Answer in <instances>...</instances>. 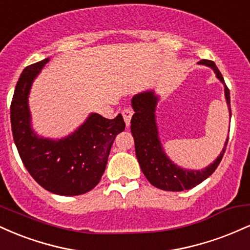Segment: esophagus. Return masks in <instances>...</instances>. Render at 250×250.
Wrapping results in <instances>:
<instances>
[{
    "mask_svg": "<svg viewBox=\"0 0 250 250\" xmlns=\"http://www.w3.org/2000/svg\"><path fill=\"white\" fill-rule=\"evenodd\" d=\"M122 116H123V120H125V123L127 127L130 125V120H131V116H133V110L131 109H123L122 110Z\"/></svg>",
    "mask_w": 250,
    "mask_h": 250,
    "instance_id": "1",
    "label": "esophagus"
}]
</instances>
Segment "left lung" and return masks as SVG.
Segmentation results:
<instances>
[{"label":"left lung","mask_w":250,"mask_h":250,"mask_svg":"<svg viewBox=\"0 0 250 250\" xmlns=\"http://www.w3.org/2000/svg\"><path fill=\"white\" fill-rule=\"evenodd\" d=\"M197 64L207 65L213 69L217 80L223 84L227 107L229 110V116H231L230 94L216 64L208 60H201ZM159 101L160 95L156 94L155 89L141 91L131 99V107L135 114L131 117L130 130L134 136L137 161L142 173L154 187L167 191L188 190L200 185L214 173L226 151L228 136L219 156L206 168L200 170L180 167L166 154L160 139L156 122V109Z\"/></svg>","instance_id":"left-lung-1"}]
</instances>
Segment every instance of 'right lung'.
Here are the masks:
<instances>
[{"label":"right lung","instance_id":"obj_1","mask_svg":"<svg viewBox=\"0 0 250 250\" xmlns=\"http://www.w3.org/2000/svg\"><path fill=\"white\" fill-rule=\"evenodd\" d=\"M50 57L24 68L10 107L14 141L24 167L41 187L62 196L91 190L101 180L116 135L125 130L121 114L108 120L90 113L73 133L51 139L33 128L29 95L33 83Z\"/></svg>","mask_w":250,"mask_h":250}]
</instances>
